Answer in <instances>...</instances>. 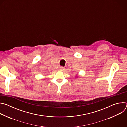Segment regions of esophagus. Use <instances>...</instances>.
<instances>
[{
    "instance_id": "34e87169",
    "label": "esophagus",
    "mask_w": 127,
    "mask_h": 127,
    "mask_svg": "<svg viewBox=\"0 0 127 127\" xmlns=\"http://www.w3.org/2000/svg\"><path fill=\"white\" fill-rule=\"evenodd\" d=\"M60 69L61 71H64L65 70V68L63 67H60Z\"/></svg>"
}]
</instances>
